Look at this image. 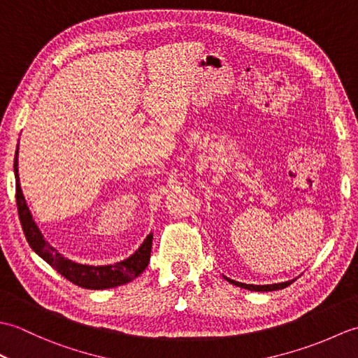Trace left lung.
Returning a JSON list of instances; mask_svg holds the SVG:
<instances>
[{"mask_svg": "<svg viewBox=\"0 0 358 358\" xmlns=\"http://www.w3.org/2000/svg\"><path fill=\"white\" fill-rule=\"evenodd\" d=\"M229 283L235 285V286H240L243 289H248V291H255V292H269V291H278V289H285L286 286H289L292 283L294 280H289V281H283V283H273V285H246V283H240V281H235L224 277Z\"/></svg>", "mask_w": 358, "mask_h": 358, "instance_id": "8db88e82", "label": "left lung"}]
</instances>
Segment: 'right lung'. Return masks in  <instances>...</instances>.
Listing matches in <instances>:
<instances>
[{"instance_id": "1", "label": "right lung", "mask_w": 358, "mask_h": 358, "mask_svg": "<svg viewBox=\"0 0 358 358\" xmlns=\"http://www.w3.org/2000/svg\"><path fill=\"white\" fill-rule=\"evenodd\" d=\"M13 172H15V196H17L18 215L22 226V231L27 238V243L35 252L40 255L44 262H48L53 269L62 273L64 278L72 281L73 285L81 286L85 289H110L121 285H126L129 281L136 278L140 273L148 268L150 260V249H152V237L149 234L146 240L141 243V246L135 252L127 257L126 260L117 262L115 264H104V266H90L75 263L69 258L50 246L45 241L44 235L41 234L40 227L36 226L35 220L30 214V209L26 203L24 195L21 191L20 175H18V149L13 159Z\"/></svg>"}]
</instances>
